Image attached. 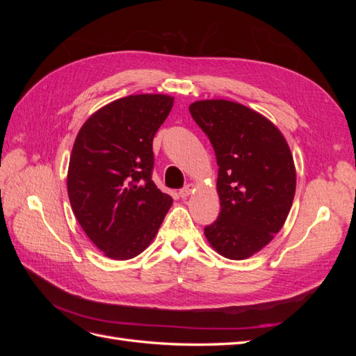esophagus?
<instances>
[{
  "mask_svg": "<svg viewBox=\"0 0 356 356\" xmlns=\"http://www.w3.org/2000/svg\"><path fill=\"white\" fill-rule=\"evenodd\" d=\"M195 188H196V186L191 184V182H190V184H187L184 188L179 190V196H181L182 199H187V197L191 195V193L195 191Z\"/></svg>",
  "mask_w": 356,
  "mask_h": 356,
  "instance_id": "34e87169",
  "label": "esophagus"
}]
</instances>
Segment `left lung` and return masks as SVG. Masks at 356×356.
I'll return each mask as SVG.
<instances>
[{
    "label": "left lung",
    "instance_id": "1",
    "mask_svg": "<svg viewBox=\"0 0 356 356\" xmlns=\"http://www.w3.org/2000/svg\"><path fill=\"white\" fill-rule=\"evenodd\" d=\"M190 114L217 156L221 211L204 227L209 245L245 260L282 229L296 195V166L279 129L248 106L225 99L196 101Z\"/></svg>",
    "mask_w": 356,
    "mask_h": 356
}]
</instances>
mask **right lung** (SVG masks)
I'll use <instances>...</instances> for the list:
<instances>
[{"label": "right lung", "instance_id": "add662e5", "mask_svg": "<svg viewBox=\"0 0 356 356\" xmlns=\"http://www.w3.org/2000/svg\"><path fill=\"white\" fill-rule=\"evenodd\" d=\"M169 95H131L93 113L75 138L67 188L93 245L131 260L153 242L172 197L152 179L153 138L169 115Z\"/></svg>", "mask_w": 356, "mask_h": 356}]
</instances>
